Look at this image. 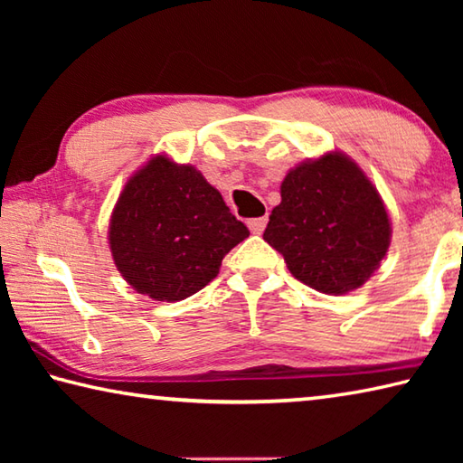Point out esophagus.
I'll return each instance as SVG.
<instances>
[{"label": "esophagus", "instance_id": "34e87169", "mask_svg": "<svg viewBox=\"0 0 463 463\" xmlns=\"http://www.w3.org/2000/svg\"><path fill=\"white\" fill-rule=\"evenodd\" d=\"M249 231L253 234H261L265 231V226H268V216H260V218H250L247 222Z\"/></svg>", "mask_w": 463, "mask_h": 463}]
</instances>
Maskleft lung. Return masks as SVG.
Returning <instances> with one entry per match:
<instances>
[{
  "label": "left lung",
  "mask_w": 463,
  "mask_h": 463,
  "mask_svg": "<svg viewBox=\"0 0 463 463\" xmlns=\"http://www.w3.org/2000/svg\"><path fill=\"white\" fill-rule=\"evenodd\" d=\"M390 232L370 179L345 155L328 153L286 175L263 239L296 279L339 296L364 286L378 269Z\"/></svg>",
  "instance_id": "obj_1"
}]
</instances>
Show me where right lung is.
<instances>
[{
	"instance_id": "right-lung-1",
	"label": "right lung",
	"mask_w": 463,
	"mask_h": 463,
	"mask_svg": "<svg viewBox=\"0 0 463 463\" xmlns=\"http://www.w3.org/2000/svg\"><path fill=\"white\" fill-rule=\"evenodd\" d=\"M247 237L200 171L163 155L128 179L109 222L116 268L138 294L159 302L208 286L224 255Z\"/></svg>"
}]
</instances>
